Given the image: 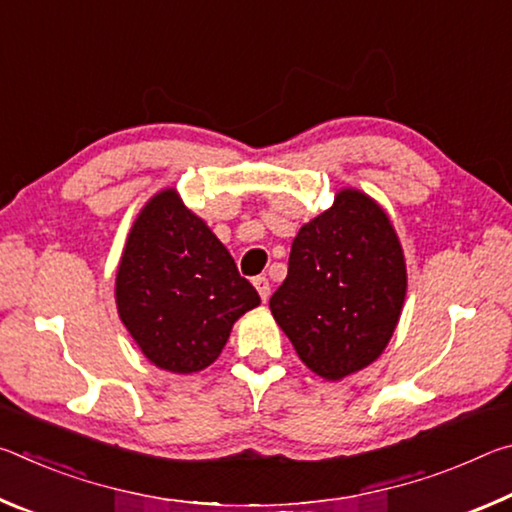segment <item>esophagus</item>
Masks as SVG:
<instances>
[{"label": "esophagus", "mask_w": 512, "mask_h": 512, "mask_svg": "<svg viewBox=\"0 0 512 512\" xmlns=\"http://www.w3.org/2000/svg\"><path fill=\"white\" fill-rule=\"evenodd\" d=\"M253 284H255V289L259 293V298L266 302L268 296H271V282H268V277L266 275H257V277H253Z\"/></svg>", "instance_id": "esophagus-1"}]
</instances>
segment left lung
<instances>
[{
	"instance_id": "left-lung-1",
	"label": "left lung",
	"mask_w": 512,
	"mask_h": 512,
	"mask_svg": "<svg viewBox=\"0 0 512 512\" xmlns=\"http://www.w3.org/2000/svg\"><path fill=\"white\" fill-rule=\"evenodd\" d=\"M406 296V266L386 212L357 189L302 225L271 311L316 375L343 379L391 341Z\"/></svg>"
}]
</instances>
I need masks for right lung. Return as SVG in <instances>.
<instances>
[{
    "instance_id": "right-lung-1",
    "label": "right lung",
    "mask_w": 512,
    "mask_h": 512,
    "mask_svg": "<svg viewBox=\"0 0 512 512\" xmlns=\"http://www.w3.org/2000/svg\"><path fill=\"white\" fill-rule=\"evenodd\" d=\"M115 296L121 323L146 359L180 375L210 366L232 323L259 305L235 259L173 189L153 196L137 216Z\"/></svg>"
}]
</instances>
